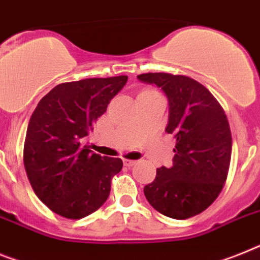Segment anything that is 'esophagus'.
Wrapping results in <instances>:
<instances>
[{
  "label": "esophagus",
  "instance_id": "34e87169",
  "mask_svg": "<svg viewBox=\"0 0 260 260\" xmlns=\"http://www.w3.org/2000/svg\"><path fill=\"white\" fill-rule=\"evenodd\" d=\"M135 163H137L135 160H130V159H123V164H125L126 167H132V166H134Z\"/></svg>",
  "mask_w": 260,
  "mask_h": 260
}]
</instances>
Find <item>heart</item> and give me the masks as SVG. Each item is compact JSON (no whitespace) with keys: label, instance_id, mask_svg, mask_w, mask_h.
I'll use <instances>...</instances> for the list:
<instances>
[{"label":"heart","instance_id":"b5f03b06","mask_svg":"<svg viewBox=\"0 0 260 260\" xmlns=\"http://www.w3.org/2000/svg\"><path fill=\"white\" fill-rule=\"evenodd\" d=\"M146 92H151V90H146Z\"/></svg>","mask_w":260,"mask_h":260}]
</instances>
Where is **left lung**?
<instances>
[{"instance_id":"1","label":"left lung","mask_w":260,"mask_h":260,"mask_svg":"<svg viewBox=\"0 0 260 260\" xmlns=\"http://www.w3.org/2000/svg\"><path fill=\"white\" fill-rule=\"evenodd\" d=\"M161 88L170 104L166 132L176 139L174 164L156 170L145 187L155 210L185 219L209 208L225 185L232 159V133L222 106L199 81L183 75L142 73Z\"/></svg>"}]
</instances>
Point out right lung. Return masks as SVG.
Wrapping results in <instances>:
<instances>
[{
  "label": "right lung",
  "mask_w": 260,
  "mask_h": 260,
  "mask_svg": "<svg viewBox=\"0 0 260 260\" xmlns=\"http://www.w3.org/2000/svg\"><path fill=\"white\" fill-rule=\"evenodd\" d=\"M126 83L127 76L59 84L31 115L24 170L38 199L59 216L80 219L108 200L113 176L123 163L93 152L83 138Z\"/></svg>",
  "instance_id": "obj_1"
}]
</instances>
